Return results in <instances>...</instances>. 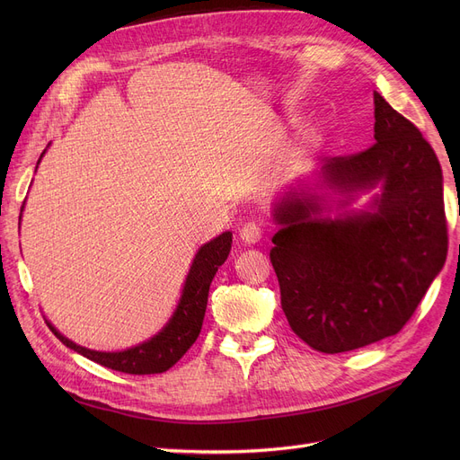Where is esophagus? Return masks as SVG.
Masks as SVG:
<instances>
[{
	"mask_svg": "<svg viewBox=\"0 0 460 460\" xmlns=\"http://www.w3.org/2000/svg\"><path fill=\"white\" fill-rule=\"evenodd\" d=\"M261 236H262V226L257 222H248L243 229H240V238H243L248 244L259 243Z\"/></svg>",
	"mask_w": 460,
	"mask_h": 460,
	"instance_id": "esophagus-1",
	"label": "esophagus"
}]
</instances>
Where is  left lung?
Listing matches in <instances>:
<instances>
[{
  "label": "left lung",
  "instance_id": "1",
  "mask_svg": "<svg viewBox=\"0 0 460 460\" xmlns=\"http://www.w3.org/2000/svg\"><path fill=\"white\" fill-rule=\"evenodd\" d=\"M375 143L323 160L324 177L354 191L382 182L375 212L317 220L313 198H287L270 261L293 332L324 354L395 335L447 255L442 167L418 127L375 91Z\"/></svg>",
  "mask_w": 460,
  "mask_h": 460
}]
</instances>
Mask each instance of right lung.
I'll list each match as a JSON object with an SVG mask.
<instances>
[{
  "instance_id": "right-lung-1",
  "label": "right lung",
  "mask_w": 460,
  "mask_h": 460,
  "mask_svg": "<svg viewBox=\"0 0 460 460\" xmlns=\"http://www.w3.org/2000/svg\"><path fill=\"white\" fill-rule=\"evenodd\" d=\"M231 236L233 234L229 231L222 233L198 252L196 259L191 262L190 274L186 278L175 315L167 323V326L149 341L123 352H96L68 341L50 323H48V326H50V330L56 333V337L63 345L108 369L128 375L164 373L172 366H175L186 354V350L198 340L205 319L208 288L214 274L226 262L231 252Z\"/></svg>"
}]
</instances>
